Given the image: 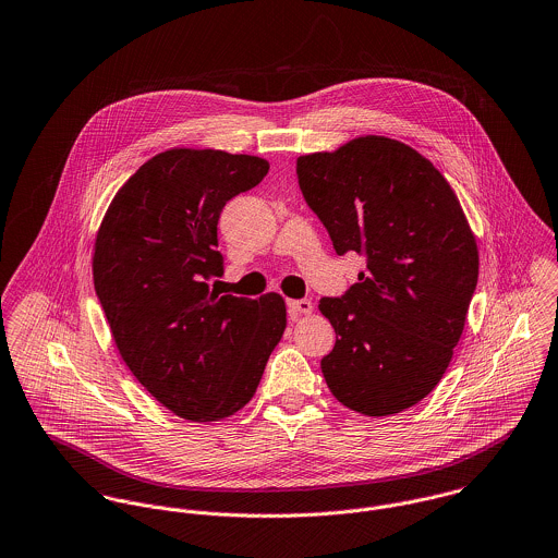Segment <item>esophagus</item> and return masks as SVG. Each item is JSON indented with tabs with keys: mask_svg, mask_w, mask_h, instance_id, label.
<instances>
[{
	"mask_svg": "<svg viewBox=\"0 0 558 558\" xmlns=\"http://www.w3.org/2000/svg\"><path fill=\"white\" fill-rule=\"evenodd\" d=\"M288 308H290V317L299 319L301 315H308L313 311V304H311V301H306V299H301V301H290Z\"/></svg>",
	"mask_w": 558,
	"mask_h": 558,
	"instance_id": "obj_1",
	"label": "esophagus"
}]
</instances>
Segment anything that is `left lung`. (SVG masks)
<instances>
[{
  "mask_svg": "<svg viewBox=\"0 0 558 558\" xmlns=\"http://www.w3.org/2000/svg\"><path fill=\"white\" fill-rule=\"evenodd\" d=\"M296 174L337 254L366 255L350 292L317 304L337 332L324 379L362 415L401 413L454 355L477 286L475 234L446 177L401 141L357 136L301 155Z\"/></svg>",
  "mask_w": 558,
  "mask_h": 558,
  "instance_id": "1",
  "label": "left lung"
}]
</instances>
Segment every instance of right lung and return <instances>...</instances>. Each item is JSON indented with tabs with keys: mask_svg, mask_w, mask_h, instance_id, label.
<instances>
[{
	"mask_svg": "<svg viewBox=\"0 0 558 558\" xmlns=\"http://www.w3.org/2000/svg\"><path fill=\"white\" fill-rule=\"evenodd\" d=\"M268 161L174 147L114 194L94 245V286L114 345L155 401L192 422H219L254 399L286 330V301L221 296L217 221Z\"/></svg>",
	"mask_w": 558,
	"mask_h": 558,
	"instance_id": "add662e5",
	"label": "right lung"
}]
</instances>
